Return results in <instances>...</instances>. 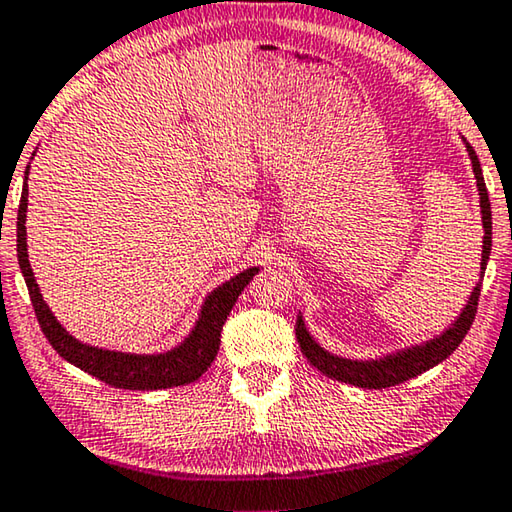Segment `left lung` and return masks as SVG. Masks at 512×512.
<instances>
[{
    "label": "left lung",
    "instance_id": "8db88e82",
    "mask_svg": "<svg viewBox=\"0 0 512 512\" xmlns=\"http://www.w3.org/2000/svg\"><path fill=\"white\" fill-rule=\"evenodd\" d=\"M462 141H465L469 159H472L478 198H481V221H483V232H485L483 234V250H481V280H478V285L472 289V296H469L467 305L462 307L458 319L453 321L451 326L442 332V335L428 339V342L401 348V351H396V353H387V355H383V358H376V360H351V358H342V355L326 351V348L314 342L310 330L305 328L303 316L298 314L296 339L300 344V351H303L307 362L314 364V367L321 373H326L328 378H335V380H339V383H348V385L364 387V389H385V387L399 385V383H403V380L415 378V376H419V373H424L428 369H433L435 364H440L449 358V355L460 346L462 339H465L467 330H469V326H472V321L476 316L478 296H481V282H483L485 266H488L490 250H492V209H490L488 189H485L481 161H478L476 152L472 145L467 143V139H462Z\"/></svg>",
    "mask_w": 512,
    "mask_h": 512
}]
</instances>
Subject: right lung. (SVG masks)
<instances>
[{
	"instance_id": "add662e5",
	"label": "right lung",
	"mask_w": 512,
	"mask_h": 512,
	"mask_svg": "<svg viewBox=\"0 0 512 512\" xmlns=\"http://www.w3.org/2000/svg\"><path fill=\"white\" fill-rule=\"evenodd\" d=\"M29 166L24 170V189L20 198L18 209V262L20 271L27 282L31 305H34L40 328H43L47 342L52 344L56 353L63 360L75 364L81 371L91 373L97 380L107 383L111 387L120 389H166L177 385H189L193 380H198L205 373L218 353L221 346V330L227 319V314L232 312L234 303L253 275L259 271V266L246 269L234 275L221 287H216L212 294L205 298V303L200 307L198 321L189 337H184L182 344L170 348L166 353H123V351H109V348H97L91 344L79 342L77 337H72L70 332L56 321L50 305L43 300L40 287L36 285L34 271L29 264L27 253V205H29Z\"/></svg>"
}]
</instances>
